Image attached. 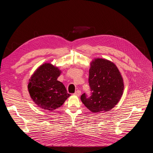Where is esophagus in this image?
<instances>
[{
  "mask_svg": "<svg viewBox=\"0 0 153 153\" xmlns=\"http://www.w3.org/2000/svg\"><path fill=\"white\" fill-rule=\"evenodd\" d=\"M74 95H75V96H80V95L81 94V91H80V90H77V91H76L74 94H73Z\"/></svg>",
  "mask_w": 153,
  "mask_h": 153,
  "instance_id": "34e87169",
  "label": "esophagus"
}]
</instances>
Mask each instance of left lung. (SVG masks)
Returning <instances> with one entry per match:
<instances>
[{
	"label": "left lung",
	"instance_id": "left-lung-1",
	"mask_svg": "<svg viewBox=\"0 0 153 153\" xmlns=\"http://www.w3.org/2000/svg\"><path fill=\"white\" fill-rule=\"evenodd\" d=\"M88 82L91 96L87 98L84 93L80 99L90 111L107 112L119 102L123 93L124 83L119 69L113 62L102 58L92 60Z\"/></svg>",
	"mask_w": 153,
	"mask_h": 153
}]
</instances>
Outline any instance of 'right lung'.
<instances>
[{
    "label": "right lung",
    "instance_id": "add662e5",
    "mask_svg": "<svg viewBox=\"0 0 153 153\" xmlns=\"http://www.w3.org/2000/svg\"><path fill=\"white\" fill-rule=\"evenodd\" d=\"M61 71L50 63H45L29 79L28 90L33 102L43 110L53 111L61 106L71 95L57 80Z\"/></svg>",
    "mask_w": 153,
    "mask_h": 153
}]
</instances>
